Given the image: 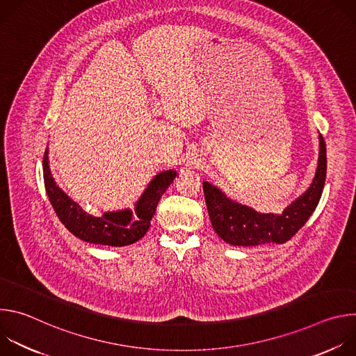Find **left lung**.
I'll use <instances>...</instances> for the list:
<instances>
[{
  "label": "left lung",
  "instance_id": "left-lung-1",
  "mask_svg": "<svg viewBox=\"0 0 356 356\" xmlns=\"http://www.w3.org/2000/svg\"><path fill=\"white\" fill-rule=\"evenodd\" d=\"M327 173V150L320 134V156L314 180L309 190L300 195L282 216L261 214L227 198L217 187L202 183L209 216L217 235L229 245L257 246L287 242L318 206Z\"/></svg>",
  "mask_w": 356,
  "mask_h": 356
}]
</instances>
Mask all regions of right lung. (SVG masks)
Listing matches in <instances>:
<instances>
[{"label": "right lung", "instance_id": "add662e5", "mask_svg": "<svg viewBox=\"0 0 356 356\" xmlns=\"http://www.w3.org/2000/svg\"><path fill=\"white\" fill-rule=\"evenodd\" d=\"M175 177L176 172L173 170L156 175L136 202V217H132L129 210L106 213L103 217H95L86 213L56 186L49 170L47 147L43 156L44 188L58 218L79 239L98 245L125 246L139 241L149 229L158 202Z\"/></svg>", "mask_w": 356, "mask_h": 356}]
</instances>
